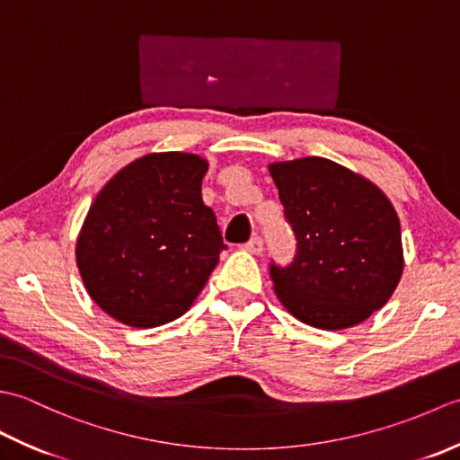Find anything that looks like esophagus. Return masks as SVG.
I'll list each match as a JSON object with an SVG mask.
<instances>
[{"label": "esophagus", "mask_w": 460, "mask_h": 460, "mask_svg": "<svg viewBox=\"0 0 460 460\" xmlns=\"http://www.w3.org/2000/svg\"><path fill=\"white\" fill-rule=\"evenodd\" d=\"M245 251L252 252V255H261V252H262V239L259 235L252 237L249 243H245Z\"/></svg>", "instance_id": "34e87169"}]
</instances>
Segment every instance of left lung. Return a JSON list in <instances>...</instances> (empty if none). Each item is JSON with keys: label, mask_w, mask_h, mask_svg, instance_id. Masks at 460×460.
<instances>
[{"label": "left lung", "mask_w": 460, "mask_h": 460, "mask_svg": "<svg viewBox=\"0 0 460 460\" xmlns=\"http://www.w3.org/2000/svg\"><path fill=\"white\" fill-rule=\"evenodd\" d=\"M296 235L288 267L270 262L275 292L308 326L341 330L374 314L403 272L402 225L377 185L326 158L269 165Z\"/></svg>", "instance_id": "8db88e82"}]
</instances>
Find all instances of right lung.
I'll list each match as a JSON object with an SVG mask.
<instances>
[{
	"label": "right lung",
	"mask_w": 460,
	"mask_h": 460,
	"mask_svg": "<svg viewBox=\"0 0 460 460\" xmlns=\"http://www.w3.org/2000/svg\"><path fill=\"white\" fill-rule=\"evenodd\" d=\"M208 162L195 154H148L126 165L91 205L76 265L91 298L132 328H155L188 312L223 243L201 199Z\"/></svg>",
	"instance_id": "1"
}]
</instances>
